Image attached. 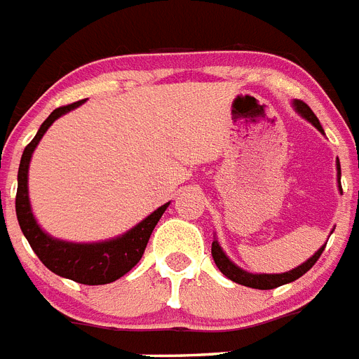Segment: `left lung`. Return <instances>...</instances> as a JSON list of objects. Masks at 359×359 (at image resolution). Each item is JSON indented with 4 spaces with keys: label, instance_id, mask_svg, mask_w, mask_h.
Segmentation results:
<instances>
[{
    "label": "left lung",
    "instance_id": "1",
    "mask_svg": "<svg viewBox=\"0 0 359 359\" xmlns=\"http://www.w3.org/2000/svg\"><path fill=\"white\" fill-rule=\"evenodd\" d=\"M294 107H297V111L302 114L304 118L309 120V122H311V124H313L317 130L323 131V128H320V124H319V118L315 116L313 111H311V109H309L306 103L300 102V100H297V102H294ZM337 177H339V189H341L339 161H337ZM341 193H343V189H341ZM325 246L315 252L313 256L309 257L306 263H302V265L297 266V269H293V271L283 272V274H250V272L243 271V269H239L237 265H233V263H231V261L226 257V254L222 252V248H220L217 241H213V245H211V256H213V259H215V265L219 266V271L222 272L226 278H229L231 282L241 283V285H246V287H252V289H274V287H280V285H283V283L294 282V280H298L300 276H304V274H306V272H308L309 269L315 265V263H317V259H319L320 254H323V250H325Z\"/></svg>",
    "mask_w": 359,
    "mask_h": 359
}]
</instances>
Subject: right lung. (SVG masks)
Segmentation results:
<instances>
[{
    "label": "right lung",
    "instance_id": "obj_1",
    "mask_svg": "<svg viewBox=\"0 0 359 359\" xmlns=\"http://www.w3.org/2000/svg\"><path fill=\"white\" fill-rule=\"evenodd\" d=\"M81 102L68 103L62 107H57L48 118L42 122L39 133L34 139L25 146L22 159H20L18 168V191H16V217L18 224L24 231L25 239L29 241L31 248L39 256V259L44 263L51 272L59 276L74 280L77 283L85 285H103L118 280L130 272L140 261L144 248L148 245L151 231L168 208V203L156 209L150 217H146L140 224L130 229L128 233L118 237V239L105 241V243H96V245H76V243H62V241L51 239L46 235L39 224L34 222V217L31 213L29 198H27V168H29L31 154L42 139V135L48 131L53 122L61 114L68 113L70 109L81 105Z\"/></svg>",
    "mask_w": 359,
    "mask_h": 359
}]
</instances>
